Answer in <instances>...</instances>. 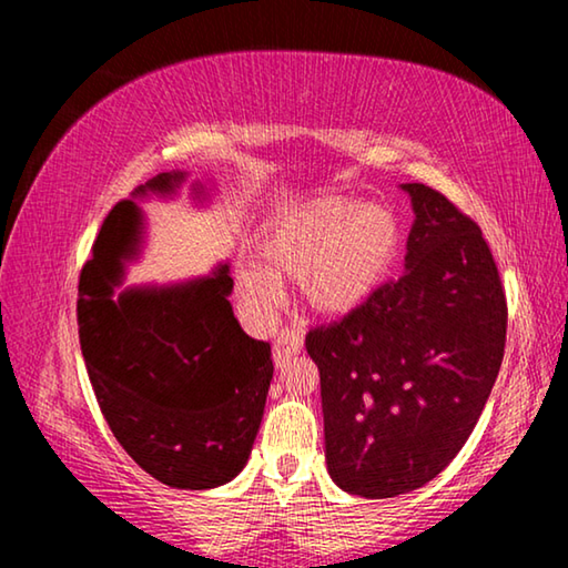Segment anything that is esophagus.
<instances>
[{"label":"esophagus","instance_id":"34e87169","mask_svg":"<svg viewBox=\"0 0 568 568\" xmlns=\"http://www.w3.org/2000/svg\"><path fill=\"white\" fill-rule=\"evenodd\" d=\"M303 348V335L293 331V328H285L277 333V338L273 343V361L275 365H285L287 361L293 358V355L301 353Z\"/></svg>","mask_w":568,"mask_h":568}]
</instances>
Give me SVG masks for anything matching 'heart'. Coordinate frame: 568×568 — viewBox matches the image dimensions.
Listing matches in <instances>:
<instances>
[{
	"label": "heart",
	"instance_id": "b5f03b06",
	"mask_svg": "<svg viewBox=\"0 0 568 568\" xmlns=\"http://www.w3.org/2000/svg\"><path fill=\"white\" fill-rule=\"evenodd\" d=\"M403 227L396 210L381 203L325 195L291 210L261 240L263 263L237 275L240 301L267 321L283 295V281H297V295L315 315H348L376 295L396 267Z\"/></svg>",
	"mask_w": 568,
	"mask_h": 568
}]
</instances>
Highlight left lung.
Here are the masks:
<instances>
[{
    "instance_id": "obj_1",
    "label": "left lung",
    "mask_w": 568,
    "mask_h": 568,
    "mask_svg": "<svg viewBox=\"0 0 568 568\" xmlns=\"http://www.w3.org/2000/svg\"><path fill=\"white\" fill-rule=\"evenodd\" d=\"M413 225L398 281L305 335L321 371L325 464L343 491L426 486L474 430L504 361L506 295L474 220L406 182Z\"/></svg>"
}]
</instances>
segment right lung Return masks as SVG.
Here are the masks:
<instances>
[{"label":"right lung","mask_w":568,"mask_h":568,"mask_svg":"<svg viewBox=\"0 0 568 568\" xmlns=\"http://www.w3.org/2000/svg\"><path fill=\"white\" fill-rule=\"evenodd\" d=\"M187 172H160L104 217L80 275V345L114 438L152 478L205 491L245 468L273 381L271 345L235 321L230 265L168 285H128L145 245L134 200L175 197ZM192 197L207 200L203 182Z\"/></svg>","instance_id":"add662e5"}]
</instances>
